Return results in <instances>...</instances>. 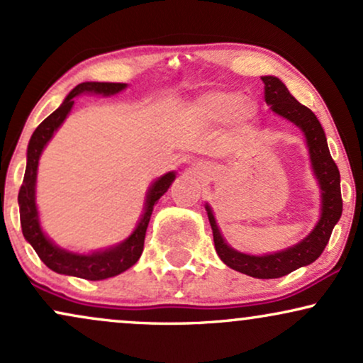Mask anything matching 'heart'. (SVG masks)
I'll return each mask as SVG.
<instances>
[{
  "label": "heart",
  "mask_w": 363,
  "mask_h": 363,
  "mask_svg": "<svg viewBox=\"0 0 363 363\" xmlns=\"http://www.w3.org/2000/svg\"><path fill=\"white\" fill-rule=\"evenodd\" d=\"M190 114L203 123L220 124L234 119L237 123H249L254 119V107L247 99H244L239 91H208L203 92L191 102Z\"/></svg>",
  "instance_id": "b5f03b06"
}]
</instances>
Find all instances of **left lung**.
I'll return each instance as SVG.
<instances>
[{
  "instance_id": "obj_1",
  "label": "left lung",
  "mask_w": 363,
  "mask_h": 363,
  "mask_svg": "<svg viewBox=\"0 0 363 363\" xmlns=\"http://www.w3.org/2000/svg\"><path fill=\"white\" fill-rule=\"evenodd\" d=\"M261 79L264 82V94H266L264 99L272 109V113L288 119L305 134L311 169L318 182L321 194L318 222L310 234L298 244L284 250H277V252L254 256V254H245L230 247L218 229L212 207L205 203V210H207L210 225H212L216 250L223 264H227L234 271L250 277H257V279H276V277H283L299 267L315 262L321 256L328 244L330 235H332L333 227L342 217L343 202L342 191H340V172L330 155L328 143H326L325 131L318 118L306 106L299 104L291 96L288 87L274 75H264Z\"/></svg>"
}]
</instances>
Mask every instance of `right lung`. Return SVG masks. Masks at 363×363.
<instances>
[{"mask_svg":"<svg viewBox=\"0 0 363 363\" xmlns=\"http://www.w3.org/2000/svg\"><path fill=\"white\" fill-rule=\"evenodd\" d=\"M128 84H113V82H82L74 87L65 97L60 107L42 121V124L31 134L28 147H26V169L23 177V185H21L20 194H18V205H20V222L23 237L26 239L38 257L42 259L47 267L58 274L82 277L89 281H101L107 277H114L121 272L128 271L129 267L138 262L141 257L143 247H145V235L147 223H150L153 207L158 200L167 194L169 185L177 178V173L168 172L163 177L156 178L146 191L145 207L138 220L136 227L128 239L123 242L92 252L80 254L74 250H67L58 247L53 240L45 234L42 225H40V216L37 208V173H38V160L42 156L45 146L52 140L57 129L64 124L67 116L70 114L74 107V97L82 96V94H94V96L111 97L116 94L123 92Z\"/></svg>","mask_w":363,"mask_h":363,"instance_id":"1","label":"right lung"}]
</instances>
